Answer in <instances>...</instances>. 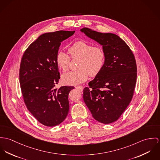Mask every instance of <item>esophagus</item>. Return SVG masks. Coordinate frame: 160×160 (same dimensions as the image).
<instances>
[{
    "label": "esophagus",
    "mask_w": 160,
    "mask_h": 160,
    "mask_svg": "<svg viewBox=\"0 0 160 160\" xmlns=\"http://www.w3.org/2000/svg\"><path fill=\"white\" fill-rule=\"evenodd\" d=\"M75 88L77 89H78V90H80V91H82L83 90V87L81 86V85H78V86H76Z\"/></svg>",
    "instance_id": "34e87169"
}]
</instances>
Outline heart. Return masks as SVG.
<instances>
[{
	"label": "heart",
	"instance_id": "heart-1",
	"mask_svg": "<svg viewBox=\"0 0 160 160\" xmlns=\"http://www.w3.org/2000/svg\"><path fill=\"white\" fill-rule=\"evenodd\" d=\"M69 53L72 58H80L75 71H71L62 75L64 83L74 85L85 82L89 75L95 77L102 69L105 62V53L98 47H92L85 40L75 42L69 47ZM71 58L64 51H59L56 56V62L58 67L63 72L69 68Z\"/></svg>",
	"mask_w": 160,
	"mask_h": 160
}]
</instances>
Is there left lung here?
Returning <instances> with one entry per match:
<instances>
[{
	"mask_svg": "<svg viewBox=\"0 0 160 160\" xmlns=\"http://www.w3.org/2000/svg\"><path fill=\"white\" fill-rule=\"evenodd\" d=\"M80 31L102 45L105 53L104 67L83 89V100L96 120L109 124L120 117L132 100L137 78L135 57L116 34L87 28Z\"/></svg>",
	"mask_w": 160,
	"mask_h": 160,
	"instance_id": "8db88e82",
	"label": "left lung"
}]
</instances>
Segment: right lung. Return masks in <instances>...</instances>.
<instances>
[{
  "label": "right lung",
  "mask_w": 160,
  "mask_h": 160,
  "mask_svg": "<svg viewBox=\"0 0 160 160\" xmlns=\"http://www.w3.org/2000/svg\"><path fill=\"white\" fill-rule=\"evenodd\" d=\"M74 33L59 31L39 36L21 61L19 83L24 102L37 120L47 126L61 123L69 112L68 96L74 87L54 88L60 79L56 56L61 42Z\"/></svg>",
  "instance_id": "add662e5"
}]
</instances>
